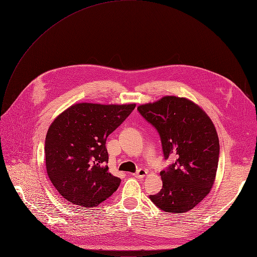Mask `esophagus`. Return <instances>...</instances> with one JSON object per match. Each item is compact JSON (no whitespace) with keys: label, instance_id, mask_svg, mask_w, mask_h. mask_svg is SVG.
Instances as JSON below:
<instances>
[{"label":"esophagus","instance_id":"esophagus-1","mask_svg":"<svg viewBox=\"0 0 257 257\" xmlns=\"http://www.w3.org/2000/svg\"><path fill=\"white\" fill-rule=\"evenodd\" d=\"M135 178H138V179H142V178H144V177H146L147 176V170H145V169H139L137 173H135L134 175H133Z\"/></svg>","mask_w":257,"mask_h":257}]
</instances>
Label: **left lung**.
<instances>
[{"label":"left lung","instance_id":"1","mask_svg":"<svg viewBox=\"0 0 257 257\" xmlns=\"http://www.w3.org/2000/svg\"><path fill=\"white\" fill-rule=\"evenodd\" d=\"M137 109L157 129L165 159L176 158L160 173L162 189L150 200L167 213L194 209L211 192L216 179L220 145L214 123L187 98L165 96Z\"/></svg>","mask_w":257,"mask_h":257}]
</instances>
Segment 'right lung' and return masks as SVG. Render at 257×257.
<instances>
[{"label": "right lung", "instance_id": "right-lung-1", "mask_svg": "<svg viewBox=\"0 0 257 257\" xmlns=\"http://www.w3.org/2000/svg\"><path fill=\"white\" fill-rule=\"evenodd\" d=\"M136 104H73L60 113L45 138L47 176L67 202L93 208L107 200L121 180L109 173L106 140Z\"/></svg>", "mask_w": 257, "mask_h": 257}]
</instances>
